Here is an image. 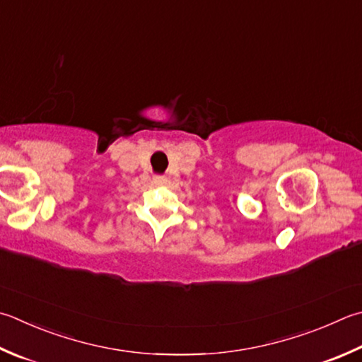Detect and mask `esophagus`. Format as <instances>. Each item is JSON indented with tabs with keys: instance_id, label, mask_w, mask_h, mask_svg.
<instances>
[{
	"instance_id": "34e87169",
	"label": "esophagus",
	"mask_w": 362,
	"mask_h": 362,
	"mask_svg": "<svg viewBox=\"0 0 362 362\" xmlns=\"http://www.w3.org/2000/svg\"><path fill=\"white\" fill-rule=\"evenodd\" d=\"M154 184H156V186H163V184H165L167 182V178H165V176H160V175H158V176H154Z\"/></svg>"
}]
</instances>
